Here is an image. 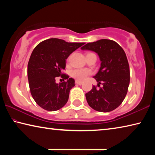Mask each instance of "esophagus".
<instances>
[{
	"label": "esophagus",
	"mask_w": 155,
	"mask_h": 155,
	"mask_svg": "<svg viewBox=\"0 0 155 155\" xmlns=\"http://www.w3.org/2000/svg\"><path fill=\"white\" fill-rule=\"evenodd\" d=\"M75 83L77 84V85H82V84H83V82H81V81H76Z\"/></svg>",
	"instance_id": "obj_1"
}]
</instances>
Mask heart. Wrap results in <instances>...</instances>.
Segmentation results:
<instances>
[{
	"mask_svg": "<svg viewBox=\"0 0 155 155\" xmlns=\"http://www.w3.org/2000/svg\"><path fill=\"white\" fill-rule=\"evenodd\" d=\"M91 74V70L87 69H77L72 72V77L78 81H84Z\"/></svg>",
	"mask_w": 155,
	"mask_h": 155,
	"instance_id": "heart-1",
	"label": "heart"
}]
</instances>
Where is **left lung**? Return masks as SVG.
Masks as SVG:
<instances>
[{
	"instance_id": "obj_1",
	"label": "left lung",
	"mask_w": 155,
	"mask_h": 155,
	"mask_svg": "<svg viewBox=\"0 0 155 155\" xmlns=\"http://www.w3.org/2000/svg\"><path fill=\"white\" fill-rule=\"evenodd\" d=\"M81 49L96 52L101 61L94 78L103 87L98 90L94 85L85 94L87 103L97 111H111L122 104L129 85L130 69L125 52L117 42L106 39L87 43Z\"/></svg>"
}]
</instances>
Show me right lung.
Listing matches in <instances>:
<instances>
[{"label":"right lung","instance_id":"1","mask_svg":"<svg viewBox=\"0 0 155 155\" xmlns=\"http://www.w3.org/2000/svg\"><path fill=\"white\" fill-rule=\"evenodd\" d=\"M83 44L51 38L34 48L28 63V80L34 101L42 109L54 111L67 103L74 80L61 71L65 68V59ZM61 75L67 81L56 84L55 77Z\"/></svg>","mask_w":155,"mask_h":155}]
</instances>
